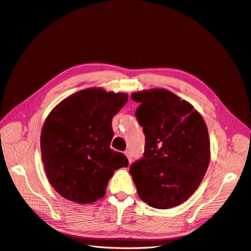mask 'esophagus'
I'll use <instances>...</instances> for the list:
<instances>
[{
    "label": "esophagus",
    "mask_w": 251,
    "mask_h": 251,
    "mask_svg": "<svg viewBox=\"0 0 251 251\" xmlns=\"http://www.w3.org/2000/svg\"><path fill=\"white\" fill-rule=\"evenodd\" d=\"M125 155H126V157H127L128 161L131 162V161H132V154H131L130 151H126V152H125Z\"/></svg>",
    "instance_id": "esophagus-1"
}]
</instances>
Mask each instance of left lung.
<instances>
[{
    "mask_svg": "<svg viewBox=\"0 0 251 251\" xmlns=\"http://www.w3.org/2000/svg\"><path fill=\"white\" fill-rule=\"evenodd\" d=\"M145 135L144 153L129 172L140 199L155 208L182 204L199 187L209 162L207 127L186 100L165 89L132 93Z\"/></svg>",
    "mask_w": 251,
    "mask_h": 251,
    "instance_id": "left-lung-1",
    "label": "left lung"
}]
</instances>
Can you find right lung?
I'll return each instance as SVG.
<instances>
[{
  "instance_id": "1",
  "label": "right lung",
  "mask_w": 251,
  "mask_h": 251,
  "mask_svg": "<svg viewBox=\"0 0 251 251\" xmlns=\"http://www.w3.org/2000/svg\"><path fill=\"white\" fill-rule=\"evenodd\" d=\"M127 102L125 93L86 89L61 101L46 119L40 149L47 177L65 199L86 204L106 194L127 157L110 148L112 118Z\"/></svg>"
}]
</instances>
